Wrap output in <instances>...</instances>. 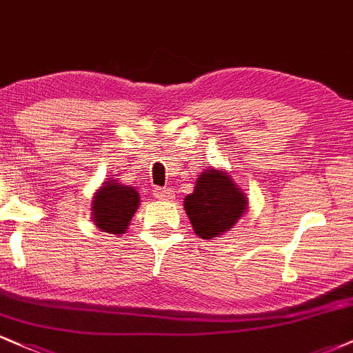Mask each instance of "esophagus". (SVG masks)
Here are the masks:
<instances>
[{
	"label": "esophagus",
	"instance_id": "1",
	"mask_svg": "<svg viewBox=\"0 0 353 353\" xmlns=\"http://www.w3.org/2000/svg\"><path fill=\"white\" fill-rule=\"evenodd\" d=\"M154 196L161 201H169L174 197V192L171 189H156L154 190Z\"/></svg>",
	"mask_w": 353,
	"mask_h": 353
}]
</instances>
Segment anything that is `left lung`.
<instances>
[{
  "mask_svg": "<svg viewBox=\"0 0 353 353\" xmlns=\"http://www.w3.org/2000/svg\"><path fill=\"white\" fill-rule=\"evenodd\" d=\"M249 208L244 189L224 169L208 168L197 177L194 190L185 196L184 210L194 232L204 241L232 230Z\"/></svg>",
  "mask_w": 353,
  "mask_h": 353,
  "instance_id": "left-lung-1",
  "label": "left lung"
}]
</instances>
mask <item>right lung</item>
<instances>
[{
    "mask_svg": "<svg viewBox=\"0 0 353 353\" xmlns=\"http://www.w3.org/2000/svg\"><path fill=\"white\" fill-rule=\"evenodd\" d=\"M139 192L117 179H106L96 189L91 202V219L96 228L109 234H124L139 208Z\"/></svg>",
    "mask_w": 353,
    "mask_h": 353,
    "instance_id": "1",
    "label": "right lung"
}]
</instances>
